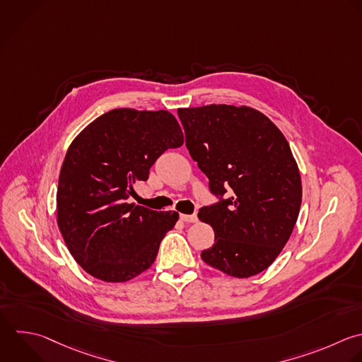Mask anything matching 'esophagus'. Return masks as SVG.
<instances>
[{
  "mask_svg": "<svg viewBox=\"0 0 362 362\" xmlns=\"http://www.w3.org/2000/svg\"><path fill=\"white\" fill-rule=\"evenodd\" d=\"M180 219L187 222V223H194L198 221V216L194 214V215H180Z\"/></svg>",
  "mask_w": 362,
  "mask_h": 362,
  "instance_id": "1",
  "label": "esophagus"
}]
</instances>
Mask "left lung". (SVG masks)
<instances>
[{
    "instance_id": "1",
    "label": "left lung",
    "mask_w": 362,
    "mask_h": 362,
    "mask_svg": "<svg viewBox=\"0 0 362 362\" xmlns=\"http://www.w3.org/2000/svg\"><path fill=\"white\" fill-rule=\"evenodd\" d=\"M185 144L218 202L198 218L215 243L202 260L233 277L267 269L287 243L301 205V180L281 132L246 106L178 109Z\"/></svg>"
}]
</instances>
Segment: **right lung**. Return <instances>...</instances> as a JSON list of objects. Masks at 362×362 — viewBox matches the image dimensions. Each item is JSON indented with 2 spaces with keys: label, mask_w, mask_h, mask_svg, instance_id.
<instances>
[{
  "label": "right lung",
  "mask_w": 362,
  "mask_h": 362,
  "mask_svg": "<svg viewBox=\"0 0 362 362\" xmlns=\"http://www.w3.org/2000/svg\"><path fill=\"white\" fill-rule=\"evenodd\" d=\"M184 144L167 110H110L72 141L58 182V226L74 259L103 281H127L156 260L178 214L129 204L134 184L168 148Z\"/></svg>",
  "instance_id": "add662e5"
}]
</instances>
